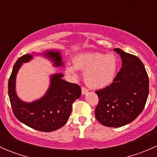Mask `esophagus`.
Segmentation results:
<instances>
[{
    "label": "esophagus",
    "instance_id": "1",
    "mask_svg": "<svg viewBox=\"0 0 157 157\" xmlns=\"http://www.w3.org/2000/svg\"><path fill=\"white\" fill-rule=\"evenodd\" d=\"M81 90H82V94H83V95L86 94V93H88V90L86 88H85V87H82Z\"/></svg>",
    "mask_w": 157,
    "mask_h": 157
}]
</instances>
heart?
<instances>
[{
	"instance_id": "1",
	"label": "heart",
	"mask_w": 157,
	"mask_h": 157,
	"mask_svg": "<svg viewBox=\"0 0 157 157\" xmlns=\"http://www.w3.org/2000/svg\"><path fill=\"white\" fill-rule=\"evenodd\" d=\"M74 65L67 66V72L76 76V69L84 71L85 83L93 89H102L111 84L118 69L115 55L101 53L80 54L74 58Z\"/></svg>"
}]
</instances>
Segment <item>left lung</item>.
I'll return each instance as SVG.
<instances>
[{
    "instance_id": "1",
    "label": "left lung",
    "mask_w": 157,
    "mask_h": 157,
    "mask_svg": "<svg viewBox=\"0 0 157 157\" xmlns=\"http://www.w3.org/2000/svg\"><path fill=\"white\" fill-rule=\"evenodd\" d=\"M122 65L107 87L96 91L99 104L95 115L107 127L118 128L129 124L142 112L149 94V78L142 61L135 55L120 48Z\"/></svg>"
}]
</instances>
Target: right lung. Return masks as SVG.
Instances as JSON below:
<instances>
[{
	"instance_id": "add662e5",
	"label": "right lung",
	"mask_w": 157,
	"mask_h": 157,
	"mask_svg": "<svg viewBox=\"0 0 157 157\" xmlns=\"http://www.w3.org/2000/svg\"><path fill=\"white\" fill-rule=\"evenodd\" d=\"M33 55H42L55 67H63L62 57L58 50H46L42 53L26 54L20 57L13 67L8 81V95L16 118L26 125L43 132L56 131L64 125L72 110V104L81 96V88L62 79L63 74L50 76V85L42 97L26 102L18 97L16 92L17 73L23 63L29 62Z\"/></svg>"
}]
</instances>
